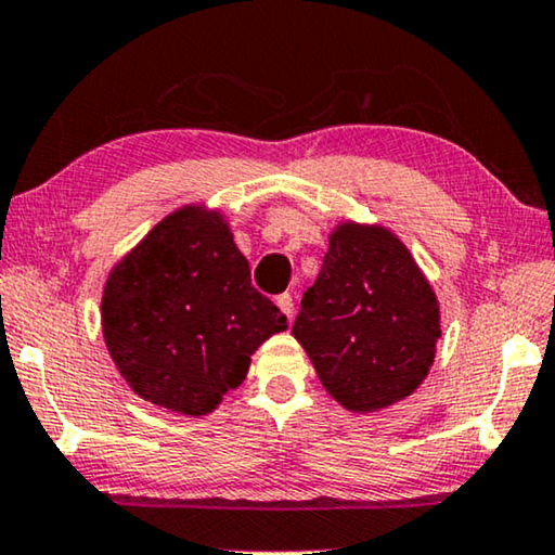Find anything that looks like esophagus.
Instances as JSON below:
<instances>
[{"label":"esophagus","instance_id":"obj_1","mask_svg":"<svg viewBox=\"0 0 555 555\" xmlns=\"http://www.w3.org/2000/svg\"><path fill=\"white\" fill-rule=\"evenodd\" d=\"M276 304H279V309L284 311V317L292 321L294 319V299H292V294H281L279 299H276Z\"/></svg>","mask_w":555,"mask_h":555}]
</instances>
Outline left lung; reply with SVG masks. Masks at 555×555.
I'll return each mask as SVG.
<instances>
[{"label":"left lung","mask_w":555,"mask_h":555,"mask_svg":"<svg viewBox=\"0 0 555 555\" xmlns=\"http://www.w3.org/2000/svg\"><path fill=\"white\" fill-rule=\"evenodd\" d=\"M292 334L338 403L376 411L421 386L441 324L406 246L386 229L344 224L331 234Z\"/></svg>","instance_id":"8db88e82"}]
</instances>
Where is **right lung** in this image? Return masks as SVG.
<instances>
[{
  "instance_id": "add662e5",
  "label": "right lung",
  "mask_w": 555,
  "mask_h": 555,
  "mask_svg": "<svg viewBox=\"0 0 555 555\" xmlns=\"http://www.w3.org/2000/svg\"><path fill=\"white\" fill-rule=\"evenodd\" d=\"M102 326L114 363L142 399L202 416L244 382L249 357L286 328V317L251 286L224 219L186 206L112 271Z\"/></svg>"
}]
</instances>
